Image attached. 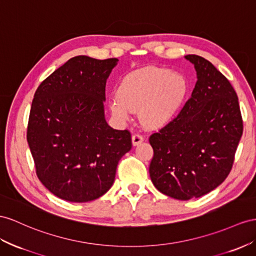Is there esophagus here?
Segmentation results:
<instances>
[{"label":"esophagus","instance_id":"34e87169","mask_svg":"<svg viewBox=\"0 0 256 256\" xmlns=\"http://www.w3.org/2000/svg\"><path fill=\"white\" fill-rule=\"evenodd\" d=\"M144 142V137L140 134H134L132 136V142H133V146H137L140 145V144H142Z\"/></svg>","mask_w":256,"mask_h":256}]
</instances>
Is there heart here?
Here are the masks:
<instances>
[{
	"instance_id": "1",
	"label": "heart",
	"mask_w": 256,
	"mask_h": 256,
	"mask_svg": "<svg viewBox=\"0 0 256 256\" xmlns=\"http://www.w3.org/2000/svg\"><path fill=\"white\" fill-rule=\"evenodd\" d=\"M189 93L187 78L178 71L149 66L130 72L110 100L111 112L128 120L140 111V122L149 128H160L173 122L185 106Z\"/></svg>"
}]
</instances>
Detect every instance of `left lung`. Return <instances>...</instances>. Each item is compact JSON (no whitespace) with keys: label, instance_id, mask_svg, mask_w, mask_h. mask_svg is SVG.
Returning a JSON list of instances; mask_svg holds the SVG:
<instances>
[{"label":"left lung","instance_id":"1","mask_svg":"<svg viewBox=\"0 0 256 256\" xmlns=\"http://www.w3.org/2000/svg\"><path fill=\"white\" fill-rule=\"evenodd\" d=\"M185 58L196 72L192 97L149 138L152 184L178 200L199 198L226 180L244 132L238 97L226 76L201 56Z\"/></svg>","mask_w":256,"mask_h":256}]
</instances>
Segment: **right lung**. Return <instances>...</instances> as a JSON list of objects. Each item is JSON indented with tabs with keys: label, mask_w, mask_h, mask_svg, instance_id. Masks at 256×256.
<instances>
[{
	"label": "right lung",
	"mask_w": 256,
	"mask_h": 256,
	"mask_svg": "<svg viewBox=\"0 0 256 256\" xmlns=\"http://www.w3.org/2000/svg\"><path fill=\"white\" fill-rule=\"evenodd\" d=\"M118 58L76 56L40 84L32 100L27 140L36 175L58 198L88 202L112 186L132 148L128 130L104 118V88Z\"/></svg>",
	"instance_id": "obj_1"
}]
</instances>
